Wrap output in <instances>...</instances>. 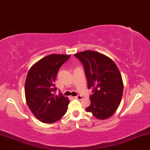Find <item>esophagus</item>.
Segmentation results:
<instances>
[{"mask_svg": "<svg viewBox=\"0 0 150 150\" xmlns=\"http://www.w3.org/2000/svg\"><path fill=\"white\" fill-rule=\"evenodd\" d=\"M75 98V99H77V100H81V98H82V96H80V95H78V96H75V97H74Z\"/></svg>", "mask_w": 150, "mask_h": 150, "instance_id": "1", "label": "esophagus"}]
</instances>
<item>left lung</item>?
<instances>
[{
  "mask_svg": "<svg viewBox=\"0 0 150 150\" xmlns=\"http://www.w3.org/2000/svg\"><path fill=\"white\" fill-rule=\"evenodd\" d=\"M84 66L90 96L91 105L86 108L96 118L111 117L120 105L123 82L117 66L111 59L98 52L86 50L74 55Z\"/></svg>",
  "mask_w": 150,
  "mask_h": 150,
  "instance_id": "obj_1",
  "label": "left lung"
}]
</instances>
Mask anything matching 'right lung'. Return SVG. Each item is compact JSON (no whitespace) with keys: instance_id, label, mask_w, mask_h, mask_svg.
<instances>
[{"instance_id":"1","label":"right lung","mask_w":150,"mask_h":150,"mask_svg":"<svg viewBox=\"0 0 150 150\" xmlns=\"http://www.w3.org/2000/svg\"><path fill=\"white\" fill-rule=\"evenodd\" d=\"M70 57L50 54L37 62L28 72L25 84L26 102L35 116L42 122H56L67 111L69 100L61 93L56 96L54 82L59 69Z\"/></svg>"}]
</instances>
